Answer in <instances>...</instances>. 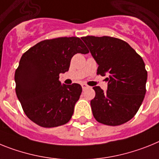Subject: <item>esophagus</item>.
Returning a JSON list of instances; mask_svg holds the SVG:
<instances>
[{"instance_id":"esophagus-1","label":"esophagus","mask_w":159,"mask_h":159,"mask_svg":"<svg viewBox=\"0 0 159 159\" xmlns=\"http://www.w3.org/2000/svg\"><path fill=\"white\" fill-rule=\"evenodd\" d=\"M81 87H82V89H83V90H85V89H88V88H89V85H86V84L83 83V84H81Z\"/></svg>"}]
</instances>
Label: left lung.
Listing matches in <instances>:
<instances>
[{"mask_svg": "<svg viewBox=\"0 0 159 159\" xmlns=\"http://www.w3.org/2000/svg\"><path fill=\"white\" fill-rule=\"evenodd\" d=\"M98 65L97 74L105 76L108 87L104 92L94 86L90 102L97 121L119 125L134 118L146 94L147 71L140 55L125 41L108 36L81 38Z\"/></svg>", "mask_w": 159, "mask_h": 159, "instance_id": "left-lung-1", "label": "left lung"}]
</instances>
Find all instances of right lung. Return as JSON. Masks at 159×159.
Masks as SVG:
<instances>
[{
	"instance_id": "obj_1",
	"label": "right lung",
	"mask_w": 159,
	"mask_h": 159,
	"mask_svg": "<svg viewBox=\"0 0 159 159\" xmlns=\"http://www.w3.org/2000/svg\"><path fill=\"white\" fill-rule=\"evenodd\" d=\"M89 50L79 38L44 40L22 55L15 72L16 93L26 116L41 127L67 123L81 93L79 84L61 85L76 53Z\"/></svg>"
}]
</instances>
